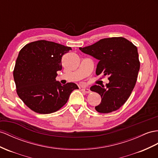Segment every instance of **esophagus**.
<instances>
[{"label":"esophagus","mask_w":158,"mask_h":158,"mask_svg":"<svg viewBox=\"0 0 158 158\" xmlns=\"http://www.w3.org/2000/svg\"><path fill=\"white\" fill-rule=\"evenodd\" d=\"M81 91L84 93H85V94H89V93H91L89 89H87V88H82Z\"/></svg>","instance_id":"esophagus-1"}]
</instances>
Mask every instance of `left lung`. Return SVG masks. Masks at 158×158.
I'll return each instance as SVG.
<instances>
[{"instance_id":"8db88e82","label":"left lung","mask_w":158,"mask_h":158,"mask_svg":"<svg viewBox=\"0 0 158 158\" xmlns=\"http://www.w3.org/2000/svg\"><path fill=\"white\" fill-rule=\"evenodd\" d=\"M79 49L99 60L97 75L109 76L107 88L97 85L90 88L102 97V102L95 107L96 111L108 114L119 110L127 102L137 81L140 67L137 47L120 37L101 39Z\"/></svg>"}]
</instances>
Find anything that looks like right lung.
I'll list each match as a JSON object with an SVG mask.
<instances>
[{"instance_id": "right-lung-1", "label": "right lung", "mask_w": 158, "mask_h": 158, "mask_svg": "<svg viewBox=\"0 0 158 158\" xmlns=\"http://www.w3.org/2000/svg\"><path fill=\"white\" fill-rule=\"evenodd\" d=\"M69 47L45 40L27 44L20 51L13 71L17 95L32 111L49 114L59 110L71 92L79 87L74 83L61 85L56 81L62 69V56Z\"/></svg>"}]
</instances>
